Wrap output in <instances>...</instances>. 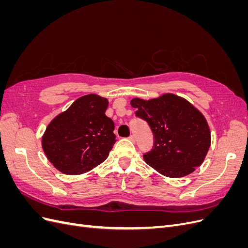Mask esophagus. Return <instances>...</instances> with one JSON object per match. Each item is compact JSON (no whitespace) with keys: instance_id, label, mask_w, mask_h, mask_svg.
Instances as JSON below:
<instances>
[{"instance_id":"34e87169","label":"esophagus","mask_w":248,"mask_h":248,"mask_svg":"<svg viewBox=\"0 0 248 248\" xmlns=\"http://www.w3.org/2000/svg\"><path fill=\"white\" fill-rule=\"evenodd\" d=\"M128 139H129V140H131L132 142H136V137H134V136H130Z\"/></svg>"}]
</instances>
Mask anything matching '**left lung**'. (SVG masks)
Masks as SVG:
<instances>
[{
  "label": "left lung",
  "mask_w": 248,
  "mask_h": 248,
  "mask_svg": "<svg viewBox=\"0 0 248 248\" xmlns=\"http://www.w3.org/2000/svg\"><path fill=\"white\" fill-rule=\"evenodd\" d=\"M130 104L153 133V148L144 155L147 164L170 178L189 175L201 166L211 136L205 117L192 104L174 94L148 101L134 98Z\"/></svg>",
  "instance_id": "1"
}]
</instances>
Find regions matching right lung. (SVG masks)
<instances>
[{
	"mask_svg": "<svg viewBox=\"0 0 248 248\" xmlns=\"http://www.w3.org/2000/svg\"><path fill=\"white\" fill-rule=\"evenodd\" d=\"M108 104L98 95L82 96L49 123L42 148L57 170L79 175L108 158L116 142L114 122L104 114Z\"/></svg>",
	"mask_w": 248,
	"mask_h": 248,
	"instance_id": "right-lung-1",
	"label": "right lung"
}]
</instances>
